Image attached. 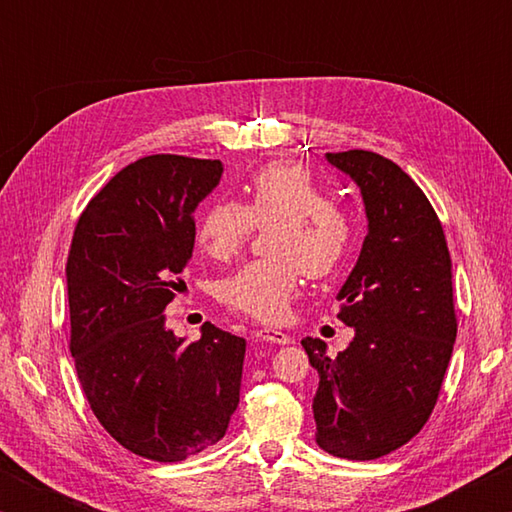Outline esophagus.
Returning <instances> with one entry per match:
<instances>
[{"mask_svg": "<svg viewBox=\"0 0 512 512\" xmlns=\"http://www.w3.org/2000/svg\"><path fill=\"white\" fill-rule=\"evenodd\" d=\"M257 339L268 341V343H277V345H289L291 343V336L284 334V332H277V329H257L255 332Z\"/></svg>", "mask_w": 512, "mask_h": 512, "instance_id": "esophagus-1", "label": "esophagus"}]
</instances>
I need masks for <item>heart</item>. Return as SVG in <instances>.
<instances>
[{
  "label": "heart",
  "instance_id": "b5f03b06",
  "mask_svg": "<svg viewBox=\"0 0 512 512\" xmlns=\"http://www.w3.org/2000/svg\"><path fill=\"white\" fill-rule=\"evenodd\" d=\"M246 201H214L203 210L196 239L212 259L235 257L253 237L255 225L268 230V253L221 282V300L250 318L277 323L287 316L305 273L311 280L339 271L352 244V223L339 205L327 201L309 169L268 162L244 187Z\"/></svg>",
  "mask_w": 512,
  "mask_h": 512
}]
</instances>
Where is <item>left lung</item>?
I'll list each match as a JSON object with an SVG mask.
<instances>
[{
    "label": "left lung",
    "mask_w": 512,
    "mask_h": 512,
    "mask_svg": "<svg viewBox=\"0 0 512 512\" xmlns=\"http://www.w3.org/2000/svg\"><path fill=\"white\" fill-rule=\"evenodd\" d=\"M327 160L361 187L368 235L336 296L348 350L329 359L323 341H302L320 377L316 443L372 461L418 436L438 402L458 327L452 259L429 198L393 160L363 149Z\"/></svg>",
    "instance_id": "8db88e82"
}]
</instances>
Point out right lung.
Wrapping results in <instances>:
<instances>
[{
    "mask_svg": "<svg viewBox=\"0 0 512 512\" xmlns=\"http://www.w3.org/2000/svg\"><path fill=\"white\" fill-rule=\"evenodd\" d=\"M221 160L158 153L112 176L76 223L67 257L69 350L92 413L121 447L178 463L225 436L246 341L212 323L185 343L164 309L185 287L194 210Z\"/></svg>",
    "mask_w": 512,
    "mask_h": 512,
    "instance_id": "add662e5",
    "label": "right lung"
}]
</instances>
